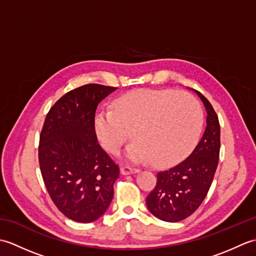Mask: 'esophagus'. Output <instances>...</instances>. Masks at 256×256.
Instances as JSON below:
<instances>
[{"label":"esophagus","mask_w":256,"mask_h":256,"mask_svg":"<svg viewBox=\"0 0 256 256\" xmlns=\"http://www.w3.org/2000/svg\"><path fill=\"white\" fill-rule=\"evenodd\" d=\"M138 172H140V170H138V168H132L130 166H122L121 167L122 175H131V174H136Z\"/></svg>","instance_id":"obj_1"}]
</instances>
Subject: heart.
Instances as JSON below:
<instances>
[{
  "mask_svg": "<svg viewBox=\"0 0 256 256\" xmlns=\"http://www.w3.org/2000/svg\"><path fill=\"white\" fill-rule=\"evenodd\" d=\"M204 124L198 100L184 91L138 90L118 96L112 110L96 114V136L101 146L116 154L130 136L124 150L128 162L170 165L189 154L197 144Z\"/></svg>",
  "mask_w": 256,
  "mask_h": 256,
  "instance_id": "heart-1",
  "label": "heart"
}]
</instances>
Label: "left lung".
Instances as JSON below:
<instances>
[{"label": "left lung", "mask_w": 256, "mask_h": 256, "mask_svg": "<svg viewBox=\"0 0 256 256\" xmlns=\"http://www.w3.org/2000/svg\"><path fill=\"white\" fill-rule=\"evenodd\" d=\"M206 112V126L192 153L178 165L157 174L155 188L146 204L156 218L178 222L192 214L206 198L214 180L220 153V124L211 103L194 90Z\"/></svg>", "instance_id": "1"}]
</instances>
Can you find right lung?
<instances>
[{
	"label": "right lung",
	"instance_id": "obj_1",
	"mask_svg": "<svg viewBox=\"0 0 256 256\" xmlns=\"http://www.w3.org/2000/svg\"><path fill=\"white\" fill-rule=\"evenodd\" d=\"M118 88L96 84L69 91L48 112L38 158L54 204L67 218L89 224L104 214L113 199L118 166L98 144V104Z\"/></svg>",
	"mask_w": 256,
	"mask_h": 256
}]
</instances>
